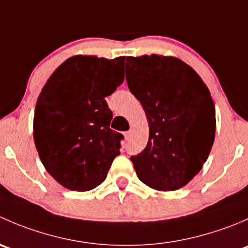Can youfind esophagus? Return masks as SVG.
I'll use <instances>...</instances> for the list:
<instances>
[{
	"label": "esophagus",
	"mask_w": 248,
	"mask_h": 248,
	"mask_svg": "<svg viewBox=\"0 0 248 248\" xmlns=\"http://www.w3.org/2000/svg\"><path fill=\"white\" fill-rule=\"evenodd\" d=\"M131 134H132V131H127V132H124V138H126V139H129V138H131Z\"/></svg>",
	"instance_id": "esophagus-1"
}]
</instances>
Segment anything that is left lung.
<instances>
[{
	"instance_id": "8db88e82",
	"label": "left lung",
	"mask_w": 248,
	"mask_h": 248,
	"mask_svg": "<svg viewBox=\"0 0 248 248\" xmlns=\"http://www.w3.org/2000/svg\"><path fill=\"white\" fill-rule=\"evenodd\" d=\"M126 80L150 127L146 147L131 156L139 180L158 191L181 188L201 171L214 144L209 89L184 61L159 55L127 56Z\"/></svg>"
}]
</instances>
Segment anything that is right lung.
<instances>
[{
    "instance_id": "1",
    "label": "right lung",
    "mask_w": 248,
    "mask_h": 248,
    "mask_svg": "<svg viewBox=\"0 0 248 248\" xmlns=\"http://www.w3.org/2000/svg\"><path fill=\"white\" fill-rule=\"evenodd\" d=\"M126 57H69L44 85L33 138L46 171L66 188L85 192L106 180L124 136L110 128L106 97L124 82Z\"/></svg>"
}]
</instances>
